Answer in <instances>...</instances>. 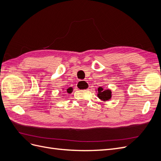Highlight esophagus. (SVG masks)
Listing matches in <instances>:
<instances>
[{
	"mask_svg": "<svg viewBox=\"0 0 161 161\" xmlns=\"http://www.w3.org/2000/svg\"><path fill=\"white\" fill-rule=\"evenodd\" d=\"M76 85V87L80 90L88 89V84L85 80H79Z\"/></svg>",
	"mask_w": 161,
	"mask_h": 161,
	"instance_id": "34e87169",
	"label": "esophagus"
}]
</instances>
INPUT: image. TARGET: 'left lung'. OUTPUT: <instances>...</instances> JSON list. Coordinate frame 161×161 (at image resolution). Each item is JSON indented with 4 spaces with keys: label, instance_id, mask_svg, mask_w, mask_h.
Here are the masks:
<instances>
[{
    "label": "left lung",
    "instance_id": "obj_1",
    "mask_svg": "<svg viewBox=\"0 0 161 161\" xmlns=\"http://www.w3.org/2000/svg\"><path fill=\"white\" fill-rule=\"evenodd\" d=\"M97 91H98V97L100 99L106 101L111 99V91L110 90H103L102 87H99Z\"/></svg>",
    "mask_w": 161,
    "mask_h": 161
}]
</instances>
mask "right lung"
Masks as SVG:
<instances>
[{
  "label": "right lung",
  "instance_id": "add662e5",
  "mask_svg": "<svg viewBox=\"0 0 161 161\" xmlns=\"http://www.w3.org/2000/svg\"><path fill=\"white\" fill-rule=\"evenodd\" d=\"M72 89L71 88V87H70V88H69L66 90V91L69 92V93H70V92H72Z\"/></svg>",
  "mask_w": 161,
  "mask_h": 161
}]
</instances>
